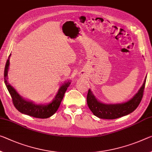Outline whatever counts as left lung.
<instances>
[{
    "mask_svg": "<svg viewBox=\"0 0 152 152\" xmlns=\"http://www.w3.org/2000/svg\"><path fill=\"white\" fill-rule=\"evenodd\" d=\"M145 76L143 84L137 93L131 99L126 102L120 103H105L98 100L91 89H88L87 94V104L93 114L102 119H116L131 114L140 103L145 88Z\"/></svg>",
    "mask_w": 152,
    "mask_h": 152,
    "instance_id": "obj_1",
    "label": "left lung"
}]
</instances>
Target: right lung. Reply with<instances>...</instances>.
<instances>
[{"label": "right lung", "instance_id": "add662e5", "mask_svg": "<svg viewBox=\"0 0 152 152\" xmlns=\"http://www.w3.org/2000/svg\"><path fill=\"white\" fill-rule=\"evenodd\" d=\"M9 55L4 67V83L11 96L14 106L19 112L23 114L37 118H48L53 115L58 110L64 94L67 87L70 85V80L64 82L60 86L58 91L51 102L45 104H37L32 101L26 99L18 93L15 88L12 86L8 81V72L10 66V57Z\"/></svg>", "mask_w": 152, "mask_h": 152}]
</instances>
